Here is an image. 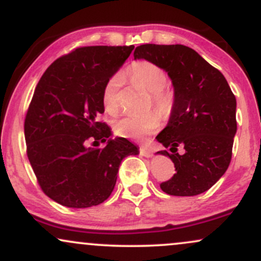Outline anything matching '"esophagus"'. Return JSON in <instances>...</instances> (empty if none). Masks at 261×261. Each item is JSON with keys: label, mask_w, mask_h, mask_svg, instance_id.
<instances>
[{"label": "esophagus", "mask_w": 261, "mask_h": 261, "mask_svg": "<svg viewBox=\"0 0 261 261\" xmlns=\"http://www.w3.org/2000/svg\"><path fill=\"white\" fill-rule=\"evenodd\" d=\"M139 151H140V155H142V156H145V158L153 156V153H151V150L149 148H146V146H142V148L139 149Z\"/></svg>", "instance_id": "esophagus-1"}]
</instances>
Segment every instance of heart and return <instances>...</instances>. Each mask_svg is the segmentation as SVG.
Wrapping results in <instances>:
<instances>
[{"instance_id":"obj_1","label":"heart","mask_w":261,"mask_h":261,"mask_svg":"<svg viewBox=\"0 0 261 261\" xmlns=\"http://www.w3.org/2000/svg\"><path fill=\"white\" fill-rule=\"evenodd\" d=\"M129 80L137 86L142 87L151 93L154 105L162 112H168L172 105V96L166 91L168 76L165 71L156 64L150 61H134L127 69ZM122 84V75H113L107 81L102 91V103L108 113L116 112L118 107V91ZM160 127V118L156 113L145 116H125L118 119L115 124L116 133L130 139H142L153 133Z\"/></svg>"}]
</instances>
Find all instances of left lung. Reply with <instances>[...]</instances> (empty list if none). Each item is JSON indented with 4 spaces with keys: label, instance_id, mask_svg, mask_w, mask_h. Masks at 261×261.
Wrapping results in <instances>:
<instances>
[{
    "label": "left lung",
    "instance_id": "left-lung-1",
    "mask_svg": "<svg viewBox=\"0 0 261 261\" xmlns=\"http://www.w3.org/2000/svg\"><path fill=\"white\" fill-rule=\"evenodd\" d=\"M134 59L159 65L171 80L174 103L168 124L156 136L176 172L160 187L172 196H196L223 176L237 133V101L219 70L189 46L143 44ZM184 148L178 154L177 148Z\"/></svg>",
    "mask_w": 261,
    "mask_h": 261
}]
</instances>
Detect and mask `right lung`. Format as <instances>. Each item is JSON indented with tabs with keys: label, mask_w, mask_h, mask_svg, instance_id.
<instances>
[{
	"label": "right lung",
	"mask_w": 261,
	"mask_h": 261,
	"mask_svg": "<svg viewBox=\"0 0 261 261\" xmlns=\"http://www.w3.org/2000/svg\"><path fill=\"white\" fill-rule=\"evenodd\" d=\"M133 49L77 48L55 60L37 85L24 121L27 155L44 194L63 206L87 208L106 201L122 160L139 154L128 139L110 138V127L97 121L105 85ZM105 141V148H97Z\"/></svg>",
	"instance_id": "right-lung-1"
}]
</instances>
